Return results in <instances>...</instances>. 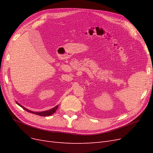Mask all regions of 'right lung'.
<instances>
[{
    "label": "right lung",
    "mask_w": 153,
    "mask_h": 153,
    "mask_svg": "<svg viewBox=\"0 0 153 153\" xmlns=\"http://www.w3.org/2000/svg\"><path fill=\"white\" fill-rule=\"evenodd\" d=\"M16 103H17L18 105H19V106H20L22 108H24L25 110H26L27 112H30V113H32V114H36V115H40V116H50V115H51L54 114L55 112H56L57 109L58 107H59V105H57V106H55V107H53V108L50 109V110H49L44 111V112H32V111L29 110L28 109H27V108H24V106H22L21 105H20L18 103L16 102Z\"/></svg>",
    "instance_id": "add662e5"
}]
</instances>
